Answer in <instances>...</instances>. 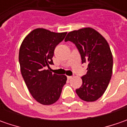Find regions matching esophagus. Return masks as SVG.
<instances>
[{
    "mask_svg": "<svg viewBox=\"0 0 127 127\" xmlns=\"http://www.w3.org/2000/svg\"><path fill=\"white\" fill-rule=\"evenodd\" d=\"M67 78H68V79H71V78H73V76H67Z\"/></svg>",
    "mask_w": 127,
    "mask_h": 127,
    "instance_id": "esophagus-1",
    "label": "esophagus"
}]
</instances>
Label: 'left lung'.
I'll return each mask as SVG.
<instances>
[{
  "label": "left lung",
  "instance_id": "obj_1",
  "mask_svg": "<svg viewBox=\"0 0 127 127\" xmlns=\"http://www.w3.org/2000/svg\"><path fill=\"white\" fill-rule=\"evenodd\" d=\"M65 42H73L81 54L82 64H88L83 84L76 89L81 100L93 102L105 92L112 74L113 59L104 37L93 28H83L68 33Z\"/></svg>",
  "mask_w": 127,
  "mask_h": 127
}]
</instances>
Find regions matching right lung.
I'll list each match as a JSON object with an SVG mask.
<instances>
[{
  "label": "right lung",
  "instance_id": "1",
  "mask_svg": "<svg viewBox=\"0 0 127 127\" xmlns=\"http://www.w3.org/2000/svg\"><path fill=\"white\" fill-rule=\"evenodd\" d=\"M66 33L35 29L24 39L20 48L19 62L22 78L32 97L42 105L56 102L66 84V76L53 73L49 65L54 64V49L64 40Z\"/></svg>",
  "mask_w": 127,
  "mask_h": 127
}]
</instances>
